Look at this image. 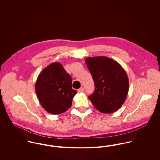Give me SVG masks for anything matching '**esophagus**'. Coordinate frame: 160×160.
<instances>
[{"label": "esophagus", "instance_id": "obj_1", "mask_svg": "<svg viewBox=\"0 0 160 160\" xmlns=\"http://www.w3.org/2000/svg\"><path fill=\"white\" fill-rule=\"evenodd\" d=\"M84 91V88H81L79 89L78 92H79V93H82V92H83Z\"/></svg>", "mask_w": 160, "mask_h": 160}]
</instances>
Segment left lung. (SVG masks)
<instances>
[{
  "instance_id": "left-lung-1",
  "label": "left lung",
  "mask_w": 160,
  "mask_h": 160,
  "mask_svg": "<svg viewBox=\"0 0 160 160\" xmlns=\"http://www.w3.org/2000/svg\"><path fill=\"white\" fill-rule=\"evenodd\" d=\"M86 63L95 84L89 98L96 109L105 114L119 110L129 91L128 76L121 65L107 57H88Z\"/></svg>"
}]
</instances>
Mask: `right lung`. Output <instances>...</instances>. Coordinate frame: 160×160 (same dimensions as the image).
<instances>
[{"instance_id":"right-lung-1","label":"right lung","mask_w":160,"mask_h":160,"mask_svg":"<svg viewBox=\"0 0 160 160\" xmlns=\"http://www.w3.org/2000/svg\"><path fill=\"white\" fill-rule=\"evenodd\" d=\"M72 79L59 62L48 65L39 74L35 91L42 107L50 114L65 112L77 93L71 87Z\"/></svg>"}]
</instances>
